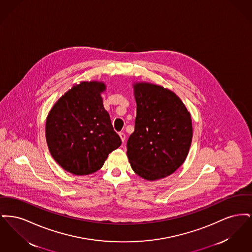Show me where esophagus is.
Segmentation results:
<instances>
[{"label":"esophagus","mask_w":252,"mask_h":252,"mask_svg":"<svg viewBox=\"0 0 252 252\" xmlns=\"http://www.w3.org/2000/svg\"><path fill=\"white\" fill-rule=\"evenodd\" d=\"M119 136H120L122 142L124 143V142L126 141V134H125V133H123V132H120V133H119Z\"/></svg>","instance_id":"34e87169"}]
</instances>
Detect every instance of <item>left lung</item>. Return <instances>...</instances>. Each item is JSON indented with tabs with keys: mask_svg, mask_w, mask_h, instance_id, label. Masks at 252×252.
Here are the masks:
<instances>
[{
	"mask_svg": "<svg viewBox=\"0 0 252 252\" xmlns=\"http://www.w3.org/2000/svg\"><path fill=\"white\" fill-rule=\"evenodd\" d=\"M133 88L137 115L126 144L129 163L144 180L166 178L189 153L191 114L179 96L161 86L138 82Z\"/></svg>",
	"mask_w": 252,
	"mask_h": 252,
	"instance_id": "obj_1",
	"label": "left lung"
}]
</instances>
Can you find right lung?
<instances>
[{
	"label": "right lung",
	"mask_w": 252,
	"mask_h": 252,
	"mask_svg": "<svg viewBox=\"0 0 252 252\" xmlns=\"http://www.w3.org/2000/svg\"><path fill=\"white\" fill-rule=\"evenodd\" d=\"M106 85L84 81L73 86L50 110L46 142L54 159L69 173L93 174L120 146L101 94Z\"/></svg>",
	"instance_id": "add662e5"
}]
</instances>
